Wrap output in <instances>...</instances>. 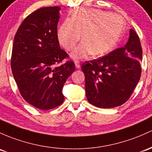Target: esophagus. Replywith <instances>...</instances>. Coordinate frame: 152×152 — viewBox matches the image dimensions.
I'll return each instance as SVG.
<instances>
[{
  "label": "esophagus",
  "instance_id": "1",
  "mask_svg": "<svg viewBox=\"0 0 152 152\" xmlns=\"http://www.w3.org/2000/svg\"><path fill=\"white\" fill-rule=\"evenodd\" d=\"M75 66H76V68H80V61H77V60H75Z\"/></svg>",
  "mask_w": 152,
  "mask_h": 152
}]
</instances>
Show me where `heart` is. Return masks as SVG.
Segmentation results:
<instances>
[{
	"label": "heart",
	"instance_id": "obj_1",
	"mask_svg": "<svg viewBox=\"0 0 152 152\" xmlns=\"http://www.w3.org/2000/svg\"><path fill=\"white\" fill-rule=\"evenodd\" d=\"M125 24V19L119 14L101 9L80 8L74 11L71 19L64 21L57 37L67 50H72L83 37V41L72 53L73 58H84L92 53L102 56L116 46Z\"/></svg>",
	"mask_w": 152,
	"mask_h": 152
}]
</instances>
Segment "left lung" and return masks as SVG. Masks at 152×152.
Returning a JSON list of instances; mask_svg holds the SVG:
<instances>
[{"mask_svg": "<svg viewBox=\"0 0 152 152\" xmlns=\"http://www.w3.org/2000/svg\"><path fill=\"white\" fill-rule=\"evenodd\" d=\"M142 48L138 35L130 29L122 48L81 65L86 77V94L99 108H114L130 97L141 75Z\"/></svg>", "mask_w": 152, "mask_h": 152, "instance_id": "obj_1", "label": "left lung"}]
</instances>
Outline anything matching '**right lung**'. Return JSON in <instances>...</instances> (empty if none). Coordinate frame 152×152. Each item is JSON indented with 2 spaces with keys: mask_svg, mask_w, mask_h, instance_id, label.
<instances>
[{
  "mask_svg": "<svg viewBox=\"0 0 152 152\" xmlns=\"http://www.w3.org/2000/svg\"><path fill=\"white\" fill-rule=\"evenodd\" d=\"M59 11L58 6L43 7L27 16L13 44L11 66L19 92L26 102L42 110L62 104L64 85L75 70L72 61L56 66L68 57L57 37Z\"/></svg>",
  "mask_w": 152,
  "mask_h": 152,
  "instance_id": "right-lung-1",
  "label": "right lung"
}]
</instances>
